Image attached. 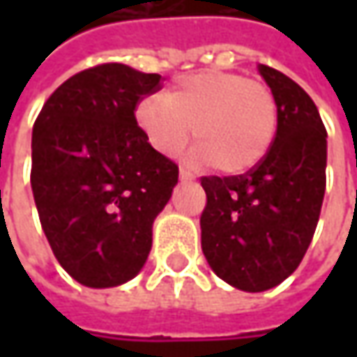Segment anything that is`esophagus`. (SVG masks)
<instances>
[{
  "mask_svg": "<svg viewBox=\"0 0 357 357\" xmlns=\"http://www.w3.org/2000/svg\"><path fill=\"white\" fill-rule=\"evenodd\" d=\"M178 176H181V181H183V183H186V181H192V178H195V176H192V172H188L186 169H181Z\"/></svg>",
  "mask_w": 357,
  "mask_h": 357,
  "instance_id": "obj_1",
  "label": "esophagus"
}]
</instances>
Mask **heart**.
I'll return each instance as SVG.
<instances>
[{
	"instance_id": "obj_1",
	"label": "heart",
	"mask_w": 357,
	"mask_h": 357,
	"mask_svg": "<svg viewBox=\"0 0 357 357\" xmlns=\"http://www.w3.org/2000/svg\"><path fill=\"white\" fill-rule=\"evenodd\" d=\"M137 123L165 157H176L195 132L190 165L242 174L260 165L274 143L278 103L260 81L206 69L176 79L165 97L141 101Z\"/></svg>"
}]
</instances>
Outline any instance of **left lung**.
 Here are the masks:
<instances>
[{
    "label": "left lung",
    "mask_w": 357,
    "mask_h": 357,
    "mask_svg": "<svg viewBox=\"0 0 357 357\" xmlns=\"http://www.w3.org/2000/svg\"><path fill=\"white\" fill-rule=\"evenodd\" d=\"M278 103L268 155L244 174L202 176V252L218 278L264 292L300 266L322 211L326 127L310 95L280 71L260 65Z\"/></svg>",
    "instance_id": "8db88e82"
}]
</instances>
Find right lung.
<instances>
[{"label": "right lung", "instance_id": "right-lung-1", "mask_svg": "<svg viewBox=\"0 0 357 357\" xmlns=\"http://www.w3.org/2000/svg\"><path fill=\"white\" fill-rule=\"evenodd\" d=\"M158 73L103 63L51 93L31 137V188L41 228L67 274L89 288L135 278L178 167L137 125Z\"/></svg>", "mask_w": 357, "mask_h": 357}]
</instances>
